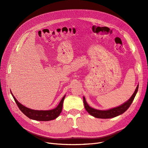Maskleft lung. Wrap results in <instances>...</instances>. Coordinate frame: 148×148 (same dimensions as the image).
<instances>
[{
  "mask_svg": "<svg viewBox=\"0 0 148 148\" xmlns=\"http://www.w3.org/2000/svg\"><path fill=\"white\" fill-rule=\"evenodd\" d=\"M138 87L139 86H137V87L133 94V95L131 96V97L127 101L122 104L119 107L110 109L108 110H95L94 108H91L90 107L87 102H86L85 97H83V102L84 104V107H85V108L86 111L92 116L97 118H101V119H108V118H114L115 116H117L119 115L122 114L123 112H125L126 110H127L129 107H130V105L132 103L135 95L138 92Z\"/></svg>",
  "mask_w": 148,
  "mask_h": 148,
  "instance_id": "obj_1",
  "label": "left lung"
}]
</instances>
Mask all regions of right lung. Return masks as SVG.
I'll return each mask as SVG.
<instances>
[{
    "instance_id": "right-lung-1",
    "label": "right lung",
    "mask_w": 148,
    "mask_h": 148,
    "mask_svg": "<svg viewBox=\"0 0 148 148\" xmlns=\"http://www.w3.org/2000/svg\"><path fill=\"white\" fill-rule=\"evenodd\" d=\"M16 104L20 110L22 111L26 116H27L30 119L36 120V121H48L53 120L56 118H57L60 114V113L62 111V103L64 99L65 98L66 95L63 97L61 101L60 102L58 106L51 110H47V111H39V110H34L30 108H28L22 104H21L16 99V98L13 95L12 92L10 91Z\"/></svg>"
}]
</instances>
